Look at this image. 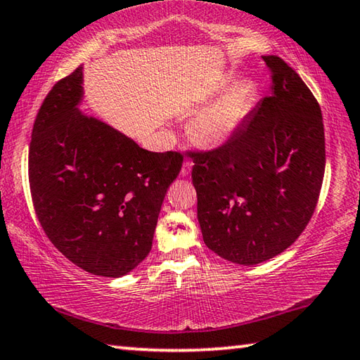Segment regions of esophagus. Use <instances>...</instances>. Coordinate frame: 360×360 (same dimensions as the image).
Listing matches in <instances>:
<instances>
[{
    "instance_id": "esophagus-1",
    "label": "esophagus",
    "mask_w": 360,
    "mask_h": 360,
    "mask_svg": "<svg viewBox=\"0 0 360 360\" xmlns=\"http://www.w3.org/2000/svg\"><path fill=\"white\" fill-rule=\"evenodd\" d=\"M191 172H192V162L186 158L184 163H182V168H181V176L182 178H186V176L191 174Z\"/></svg>"
}]
</instances>
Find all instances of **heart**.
Listing matches in <instances>:
<instances>
[{"mask_svg":"<svg viewBox=\"0 0 360 360\" xmlns=\"http://www.w3.org/2000/svg\"><path fill=\"white\" fill-rule=\"evenodd\" d=\"M219 89L222 92L205 103L192 122L195 138L208 146L230 141L251 112L252 89L248 82H233V76H225Z\"/></svg>","mask_w":360,"mask_h":360,"instance_id":"b5f03b06","label":"heart"}]
</instances>
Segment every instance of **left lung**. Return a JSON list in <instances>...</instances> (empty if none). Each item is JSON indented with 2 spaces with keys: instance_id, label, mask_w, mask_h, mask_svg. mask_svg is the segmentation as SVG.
<instances>
[{
  "instance_id": "8db88e82",
  "label": "left lung",
  "mask_w": 360,
  "mask_h": 360,
  "mask_svg": "<svg viewBox=\"0 0 360 360\" xmlns=\"http://www.w3.org/2000/svg\"><path fill=\"white\" fill-rule=\"evenodd\" d=\"M262 58L270 94L229 143L188 154L205 245L238 265L270 260L300 236L326 169L318 101L283 58Z\"/></svg>"
}]
</instances>
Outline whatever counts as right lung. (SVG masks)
<instances>
[{
    "label": "right lung",
    "mask_w": 360,
    "mask_h": 360,
    "mask_svg": "<svg viewBox=\"0 0 360 360\" xmlns=\"http://www.w3.org/2000/svg\"><path fill=\"white\" fill-rule=\"evenodd\" d=\"M82 66L53 85L36 115L30 191L49 240L92 275L120 278L148 257L158 214L182 167L79 109Z\"/></svg>",
    "instance_id": "add662e5"
}]
</instances>
